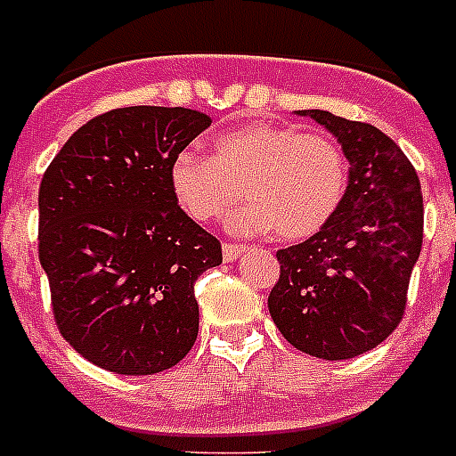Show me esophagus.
Returning a JSON list of instances; mask_svg holds the SVG:
<instances>
[{
    "instance_id": "1",
    "label": "esophagus",
    "mask_w": 456,
    "mask_h": 456,
    "mask_svg": "<svg viewBox=\"0 0 456 456\" xmlns=\"http://www.w3.org/2000/svg\"><path fill=\"white\" fill-rule=\"evenodd\" d=\"M243 250H246L243 246H236V243H224V246H222V257H224V262H236L240 255H243Z\"/></svg>"
}]
</instances>
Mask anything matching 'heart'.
Masks as SVG:
<instances>
[{
  "label": "heart",
  "instance_id": "b5f03b06",
  "mask_svg": "<svg viewBox=\"0 0 456 456\" xmlns=\"http://www.w3.org/2000/svg\"><path fill=\"white\" fill-rule=\"evenodd\" d=\"M168 183L173 199L191 220H220L243 191L250 201L229 216L236 234L257 236L276 229L281 239L302 240L337 216L349 168L339 144L328 135L248 124L217 133L210 140V157L177 151Z\"/></svg>",
  "mask_w": 456,
  "mask_h": 456
}]
</instances>
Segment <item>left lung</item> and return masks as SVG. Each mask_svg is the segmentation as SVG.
I'll use <instances>...</instances> for the list:
<instances>
[{
  "mask_svg": "<svg viewBox=\"0 0 456 456\" xmlns=\"http://www.w3.org/2000/svg\"><path fill=\"white\" fill-rule=\"evenodd\" d=\"M342 144L349 184L337 216L305 243L279 250L273 323L295 349L346 361L382 344L405 312L424 239L419 177L379 128L299 110Z\"/></svg>",
  "mask_w": 456,
  "mask_h": 456,
  "instance_id": "obj_1",
  "label": "left lung"
}]
</instances>
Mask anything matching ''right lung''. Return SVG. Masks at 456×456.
Returning a JSON list of instances; mask_svg holds the SVG:
<instances>
[{
	"instance_id": "1",
	"label": "right lung",
	"mask_w": 456,
	"mask_h": 456,
	"mask_svg": "<svg viewBox=\"0 0 456 456\" xmlns=\"http://www.w3.org/2000/svg\"><path fill=\"white\" fill-rule=\"evenodd\" d=\"M208 126L184 107H121L81 126L44 173L39 262L55 323L98 368L157 375L194 346V281L222 248L177 206L168 168Z\"/></svg>"
}]
</instances>
